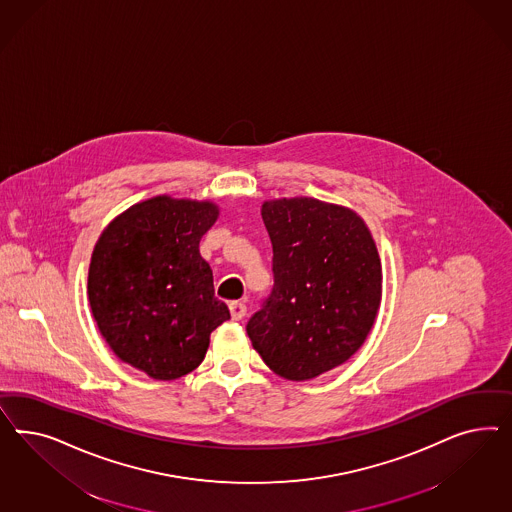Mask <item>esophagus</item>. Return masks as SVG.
I'll list each match as a JSON object with an SVG mask.
<instances>
[{
	"label": "esophagus",
	"instance_id": "1",
	"mask_svg": "<svg viewBox=\"0 0 512 512\" xmlns=\"http://www.w3.org/2000/svg\"><path fill=\"white\" fill-rule=\"evenodd\" d=\"M229 310H231V317H233L234 321H240V319H244V315H246V304L244 302H238V300H234L229 304Z\"/></svg>",
	"mask_w": 512,
	"mask_h": 512
}]
</instances>
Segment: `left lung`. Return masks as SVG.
Wrapping results in <instances>:
<instances>
[{"label":"left lung","instance_id":"left-lung-1","mask_svg":"<svg viewBox=\"0 0 512 512\" xmlns=\"http://www.w3.org/2000/svg\"><path fill=\"white\" fill-rule=\"evenodd\" d=\"M274 249V289L249 319L264 364L289 381L330 372L357 353L383 295V268L355 210L293 197L261 208Z\"/></svg>","mask_w":512,"mask_h":512}]
</instances>
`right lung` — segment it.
Returning <instances> with one entry per match:
<instances>
[{
  "mask_svg": "<svg viewBox=\"0 0 512 512\" xmlns=\"http://www.w3.org/2000/svg\"><path fill=\"white\" fill-rule=\"evenodd\" d=\"M217 216L212 201L157 195L114 217L93 248L88 300L97 328L116 357L152 379L193 372L210 334L231 319L199 251Z\"/></svg>",
  "mask_w": 512,
  "mask_h": 512,
  "instance_id": "obj_1",
  "label": "right lung"
}]
</instances>
